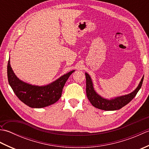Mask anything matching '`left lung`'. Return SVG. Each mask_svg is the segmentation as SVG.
Masks as SVG:
<instances>
[{
    "label": "left lung",
    "mask_w": 149,
    "mask_h": 149,
    "mask_svg": "<svg viewBox=\"0 0 149 149\" xmlns=\"http://www.w3.org/2000/svg\"><path fill=\"white\" fill-rule=\"evenodd\" d=\"M85 75L86 79V95L88 100L95 107L104 111L118 110L130 102L141 88L144 77L143 76L137 88L131 93L108 99L101 97L97 93L94 89L93 83L90 75L86 72H85Z\"/></svg>",
    "instance_id": "8db88e82"
}]
</instances>
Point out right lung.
<instances>
[{"mask_svg": "<svg viewBox=\"0 0 149 149\" xmlns=\"http://www.w3.org/2000/svg\"><path fill=\"white\" fill-rule=\"evenodd\" d=\"M74 71L66 73L49 84L33 85L19 79L13 70L9 59L8 79L14 93L22 102L32 108H42L52 105L60 99L64 85Z\"/></svg>", "mask_w": 149, "mask_h": 149, "instance_id": "obj_1", "label": "right lung"}]
</instances>
